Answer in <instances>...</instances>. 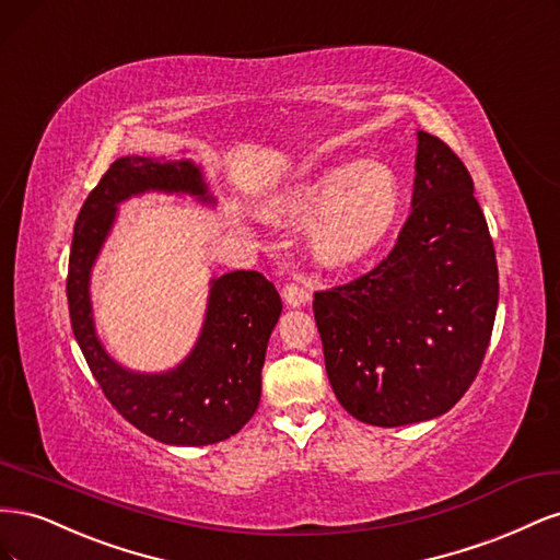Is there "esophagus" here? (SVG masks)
Returning a JSON list of instances; mask_svg holds the SVG:
<instances>
[{"instance_id": "obj_1", "label": "esophagus", "mask_w": 560, "mask_h": 560, "mask_svg": "<svg viewBox=\"0 0 560 560\" xmlns=\"http://www.w3.org/2000/svg\"><path fill=\"white\" fill-rule=\"evenodd\" d=\"M282 299L290 308H299L311 301V284L306 282H287L282 287Z\"/></svg>"}]
</instances>
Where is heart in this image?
<instances>
[{
    "label": "heart",
    "instance_id": "b5f03b06",
    "mask_svg": "<svg viewBox=\"0 0 560 560\" xmlns=\"http://www.w3.org/2000/svg\"><path fill=\"white\" fill-rule=\"evenodd\" d=\"M401 186L383 163L331 165L303 182L287 198L282 214L308 219L311 257L327 268L362 261L397 224Z\"/></svg>",
    "mask_w": 560,
    "mask_h": 560
}]
</instances>
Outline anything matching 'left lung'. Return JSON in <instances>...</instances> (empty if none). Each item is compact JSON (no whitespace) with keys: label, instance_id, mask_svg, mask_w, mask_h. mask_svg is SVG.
<instances>
[{"label":"left lung","instance_id":"left-lung-1","mask_svg":"<svg viewBox=\"0 0 560 560\" xmlns=\"http://www.w3.org/2000/svg\"><path fill=\"white\" fill-rule=\"evenodd\" d=\"M411 208L387 259L313 301L336 399L378 428L453 409L479 374L498 311L495 247L474 182L422 130Z\"/></svg>","mask_w":560,"mask_h":560}]
</instances>
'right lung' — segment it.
Returning a JSON list of instances; mask_svg holds the SVG:
<instances>
[{
    "instance_id": "add662e5",
    "label": "right lung",
    "mask_w": 560,
    "mask_h": 560,
    "mask_svg": "<svg viewBox=\"0 0 560 560\" xmlns=\"http://www.w3.org/2000/svg\"><path fill=\"white\" fill-rule=\"evenodd\" d=\"M149 191L194 196L214 206L200 165L124 156L89 194L77 217L67 273V303L77 343L114 409L140 432L171 446H208L241 432L261 399V369L270 331L282 313L280 294L257 270L210 280L206 319L194 350L161 374L118 364L97 338L91 273L118 206Z\"/></svg>"
}]
</instances>
